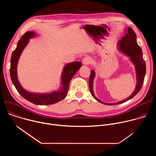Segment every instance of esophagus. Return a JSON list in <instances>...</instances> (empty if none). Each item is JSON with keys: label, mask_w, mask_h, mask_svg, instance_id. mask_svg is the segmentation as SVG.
Listing matches in <instances>:
<instances>
[{"label": "esophagus", "mask_w": 156, "mask_h": 156, "mask_svg": "<svg viewBox=\"0 0 156 156\" xmlns=\"http://www.w3.org/2000/svg\"><path fill=\"white\" fill-rule=\"evenodd\" d=\"M82 62H83V64L84 65H89L90 63H91V60L89 57H85L83 59Z\"/></svg>", "instance_id": "1"}]
</instances>
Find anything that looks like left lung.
I'll return each mask as SVG.
<instances>
[{
    "mask_svg": "<svg viewBox=\"0 0 156 156\" xmlns=\"http://www.w3.org/2000/svg\"><path fill=\"white\" fill-rule=\"evenodd\" d=\"M117 48L120 52L125 54L129 57V60L134 65L136 76V84L134 92L126 99L115 103H105L99 100L94 94L93 81L95 77V71L92 70L91 72L90 80H89V86H90V91L92 96L96 100L105 105H111L119 104L132 99L140 91L143 84L144 76L146 75V63L143 57V52L141 48L137 43L136 35L132 28L129 27L125 29V34L119 41L117 44Z\"/></svg>",
    "mask_w": 156,
    "mask_h": 156,
    "instance_id": "1",
    "label": "left lung"
}]
</instances>
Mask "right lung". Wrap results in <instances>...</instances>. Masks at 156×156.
Returning <instances> with one entry per match:
<instances>
[{"label":"right lung","mask_w":156,"mask_h":156,"mask_svg":"<svg viewBox=\"0 0 156 156\" xmlns=\"http://www.w3.org/2000/svg\"><path fill=\"white\" fill-rule=\"evenodd\" d=\"M35 32L28 31L18 41L17 46L12 52L10 60V78L17 91L27 101L36 105H50L63 100L68 94L70 82L82 64L80 62H73L66 64L61 75V86L57 91L49 93H31L21 86L17 77V65L20 57L27 46L30 39L36 37Z\"/></svg>","instance_id":"right-lung-1"}]
</instances>
